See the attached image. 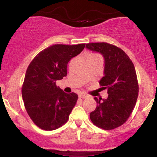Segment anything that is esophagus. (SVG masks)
Listing matches in <instances>:
<instances>
[{
	"label": "esophagus",
	"mask_w": 157,
	"mask_h": 157,
	"mask_svg": "<svg viewBox=\"0 0 157 157\" xmlns=\"http://www.w3.org/2000/svg\"><path fill=\"white\" fill-rule=\"evenodd\" d=\"M87 97H88L87 95L85 94H82V93H81V94H79V97H80V98H82V99L86 98Z\"/></svg>",
	"instance_id": "34e87169"
}]
</instances>
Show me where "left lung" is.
<instances>
[{
  "mask_svg": "<svg viewBox=\"0 0 157 157\" xmlns=\"http://www.w3.org/2000/svg\"><path fill=\"white\" fill-rule=\"evenodd\" d=\"M87 49L101 54L104 76L100 86L108 89L106 99H97V108L90 113L91 122L100 128L111 130L125 123L136 105L139 86L132 61L121 48L107 43L86 44Z\"/></svg>",
  "mask_w": 157,
  "mask_h": 157,
  "instance_id": "8db88e82",
  "label": "left lung"
}]
</instances>
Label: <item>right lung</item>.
<instances>
[{
  "label": "right lung",
  "mask_w": 157,
  "mask_h": 157,
  "mask_svg": "<svg viewBox=\"0 0 157 157\" xmlns=\"http://www.w3.org/2000/svg\"><path fill=\"white\" fill-rule=\"evenodd\" d=\"M86 44H56L45 48L30 63L22 87V97L29 116L46 131L66 123L76 104L77 94L65 93L56 81L67 75V65L83 50Z\"/></svg>",
  "instance_id": "obj_1"
}]
</instances>
